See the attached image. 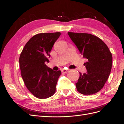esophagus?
<instances>
[{"instance_id": "obj_1", "label": "esophagus", "mask_w": 124, "mask_h": 124, "mask_svg": "<svg viewBox=\"0 0 124 124\" xmlns=\"http://www.w3.org/2000/svg\"><path fill=\"white\" fill-rule=\"evenodd\" d=\"M62 72H63V73H67V72H68V71H69V70H67V69H63V70H62Z\"/></svg>"}]
</instances>
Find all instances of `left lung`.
<instances>
[{"label":"left lung","mask_w":124,"mask_h":124,"mask_svg":"<svg viewBox=\"0 0 124 124\" xmlns=\"http://www.w3.org/2000/svg\"><path fill=\"white\" fill-rule=\"evenodd\" d=\"M80 54L87 59L84 63L87 72L81 74L76 84L84 95L96 93L103 87L111 70L112 56L107 45L97 37L86 33L68 32Z\"/></svg>","instance_id":"left-lung-1"}]
</instances>
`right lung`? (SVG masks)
Masks as SVG:
<instances>
[{
  "label": "right lung",
  "mask_w": 124,
  "mask_h": 124,
  "mask_svg": "<svg viewBox=\"0 0 124 124\" xmlns=\"http://www.w3.org/2000/svg\"><path fill=\"white\" fill-rule=\"evenodd\" d=\"M61 32L38 33L31 38L20 54L19 63L22 78L30 93L40 99L53 95L60 70L53 71L45 64L49 62L52 47Z\"/></svg>",
  "instance_id": "1"
}]
</instances>
